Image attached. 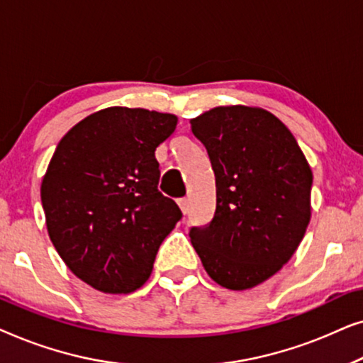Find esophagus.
I'll list each match as a JSON object with an SVG mask.
<instances>
[{
    "label": "esophagus",
    "mask_w": 363,
    "mask_h": 363,
    "mask_svg": "<svg viewBox=\"0 0 363 363\" xmlns=\"http://www.w3.org/2000/svg\"><path fill=\"white\" fill-rule=\"evenodd\" d=\"M178 206H180L183 215H186L188 208H190V200L188 198H182V200H178Z\"/></svg>",
    "instance_id": "1"
}]
</instances>
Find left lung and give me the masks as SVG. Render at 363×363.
<instances>
[{"instance_id": "8db88e82", "label": "left lung", "mask_w": 363, "mask_h": 363, "mask_svg": "<svg viewBox=\"0 0 363 363\" xmlns=\"http://www.w3.org/2000/svg\"><path fill=\"white\" fill-rule=\"evenodd\" d=\"M210 157L216 210L190 240L208 276L251 289L294 255L311 221L312 170L289 128L261 107L220 106L191 118Z\"/></svg>"}]
</instances>
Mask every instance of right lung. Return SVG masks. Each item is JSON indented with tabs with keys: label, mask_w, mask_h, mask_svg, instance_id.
<instances>
[{
	"label": "right lung",
	"mask_w": 363,
	"mask_h": 363,
	"mask_svg": "<svg viewBox=\"0 0 363 363\" xmlns=\"http://www.w3.org/2000/svg\"><path fill=\"white\" fill-rule=\"evenodd\" d=\"M177 122L173 113L107 107L57 143L41 183L48 233L69 269L94 289L128 294L145 284L182 218L158 191L155 158Z\"/></svg>",
	"instance_id": "obj_1"
}]
</instances>
